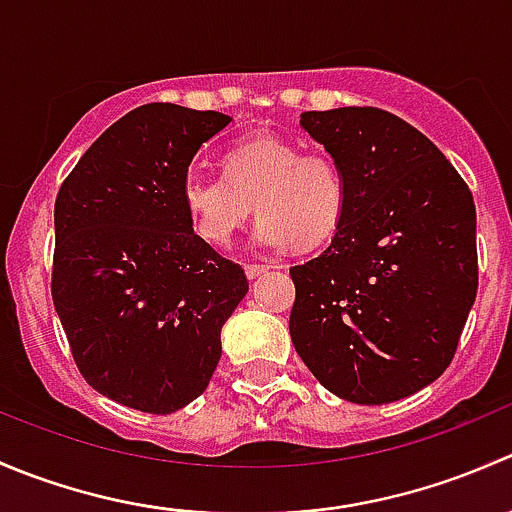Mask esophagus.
<instances>
[{
	"instance_id": "obj_1",
	"label": "esophagus",
	"mask_w": 512,
	"mask_h": 512,
	"mask_svg": "<svg viewBox=\"0 0 512 512\" xmlns=\"http://www.w3.org/2000/svg\"><path fill=\"white\" fill-rule=\"evenodd\" d=\"M267 270H270V265H245V275L250 277V280H257V277L265 275Z\"/></svg>"
}]
</instances>
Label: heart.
Listing matches in <instances>:
<instances>
[{"label": "heart", "mask_w": 512, "mask_h": 512, "mask_svg": "<svg viewBox=\"0 0 512 512\" xmlns=\"http://www.w3.org/2000/svg\"><path fill=\"white\" fill-rule=\"evenodd\" d=\"M220 163L223 178L188 175L180 190L195 235L208 245H230L255 208L262 215L255 230L262 247H317L342 227L349 188L329 151L252 136L232 143Z\"/></svg>", "instance_id": "heart-1"}]
</instances>
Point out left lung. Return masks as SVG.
I'll return each instance as SVG.
<instances>
[{"instance_id": "obj_1", "label": "left lung", "mask_w": 512, "mask_h": 512, "mask_svg": "<svg viewBox=\"0 0 512 512\" xmlns=\"http://www.w3.org/2000/svg\"><path fill=\"white\" fill-rule=\"evenodd\" d=\"M349 203L332 245L289 267L292 344L352 404L406 399L451 364L478 292L476 205L446 156L374 106L302 113Z\"/></svg>"}]
</instances>
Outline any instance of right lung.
<instances>
[{
  "label": "right lung",
  "instance_id": "right-lung-1",
  "mask_svg": "<svg viewBox=\"0 0 512 512\" xmlns=\"http://www.w3.org/2000/svg\"><path fill=\"white\" fill-rule=\"evenodd\" d=\"M232 118L146 103L113 123L61 183L51 299L98 394L173 414L208 389L220 329L247 277L193 232L190 160Z\"/></svg>",
  "mask_w": 512,
  "mask_h": 512
}]
</instances>
